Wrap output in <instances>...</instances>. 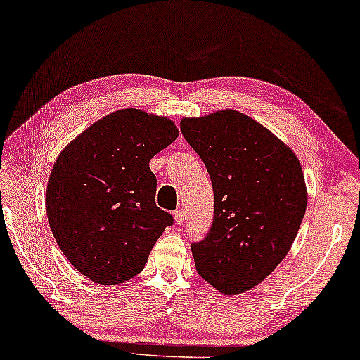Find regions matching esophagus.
Masks as SVG:
<instances>
[{
	"mask_svg": "<svg viewBox=\"0 0 360 360\" xmlns=\"http://www.w3.org/2000/svg\"><path fill=\"white\" fill-rule=\"evenodd\" d=\"M174 217H175V223L176 225H184V210L179 209L174 212Z\"/></svg>",
	"mask_w": 360,
	"mask_h": 360,
	"instance_id": "obj_1",
	"label": "esophagus"
}]
</instances>
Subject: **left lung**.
I'll return each mask as SVG.
<instances>
[{"instance_id":"obj_1","label":"left lung","mask_w":360,"mask_h":360,"mask_svg":"<svg viewBox=\"0 0 360 360\" xmlns=\"http://www.w3.org/2000/svg\"><path fill=\"white\" fill-rule=\"evenodd\" d=\"M180 129L214 188V221L191 244L198 274L226 295L249 290L297 238L308 202L302 166L287 145L239 111L185 117Z\"/></svg>"}]
</instances>
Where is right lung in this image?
Segmentation results:
<instances>
[{"instance_id": "obj_1", "label": "right lung", "mask_w": 360, "mask_h": 360, "mask_svg": "<svg viewBox=\"0 0 360 360\" xmlns=\"http://www.w3.org/2000/svg\"><path fill=\"white\" fill-rule=\"evenodd\" d=\"M179 131L167 117L127 108L94 122L52 167L47 220L68 262L97 284L116 285L145 268L174 217L155 201L151 158Z\"/></svg>"}]
</instances>
